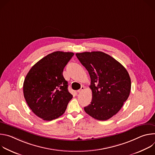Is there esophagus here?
Wrapping results in <instances>:
<instances>
[{
  "label": "esophagus",
  "instance_id": "esophagus-1",
  "mask_svg": "<svg viewBox=\"0 0 155 155\" xmlns=\"http://www.w3.org/2000/svg\"><path fill=\"white\" fill-rule=\"evenodd\" d=\"M84 86H81L80 90H77V93H81V92L84 90Z\"/></svg>",
  "mask_w": 155,
  "mask_h": 155
}]
</instances>
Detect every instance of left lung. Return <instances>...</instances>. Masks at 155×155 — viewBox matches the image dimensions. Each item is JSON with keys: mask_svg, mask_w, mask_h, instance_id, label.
Wrapping results in <instances>:
<instances>
[{"mask_svg": "<svg viewBox=\"0 0 155 155\" xmlns=\"http://www.w3.org/2000/svg\"><path fill=\"white\" fill-rule=\"evenodd\" d=\"M76 56L91 78L92 100L84 111L94 119L107 120L120 111L129 96V75L122 64L104 52H83Z\"/></svg>", "mask_w": 155, "mask_h": 155, "instance_id": "1", "label": "left lung"}]
</instances>
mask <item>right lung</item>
I'll return each mask as SVG.
<instances>
[{
	"instance_id": "right-lung-1",
	"label": "right lung",
	"mask_w": 155,
	"mask_h": 155,
	"mask_svg": "<svg viewBox=\"0 0 155 155\" xmlns=\"http://www.w3.org/2000/svg\"><path fill=\"white\" fill-rule=\"evenodd\" d=\"M74 55L63 51L49 54L34 64L26 76L24 97L32 111L43 120L63 115L73 97L62 72Z\"/></svg>"
}]
</instances>
